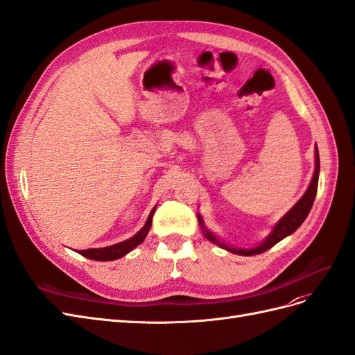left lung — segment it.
<instances>
[{
  "label": "left lung",
  "instance_id": "obj_1",
  "mask_svg": "<svg viewBox=\"0 0 355 355\" xmlns=\"http://www.w3.org/2000/svg\"><path fill=\"white\" fill-rule=\"evenodd\" d=\"M318 174H320V156H318V148L315 147V171H313V177L311 180V184L308 187V190L305 191V195H303L297 204L293 207L287 214L282 217L275 227H273V230L269 234V236L261 242L260 245L254 247V248H232L226 244H223L221 241H218L214 235L211 234V232L205 227L204 225V220H202L200 216H198V220H199V225L202 227V230H204V235L207 239H209L211 242H214V244H217L218 247L225 248L230 252H234V254H238V256H254V254H260V252H265L268 251L269 248H272L275 244H278L279 241L284 239L286 236L291 235L293 232H296L303 221H305V218L308 217L309 211L312 208V204H313V199H315V195H317V189H318Z\"/></svg>",
  "mask_w": 355,
  "mask_h": 355
}]
</instances>
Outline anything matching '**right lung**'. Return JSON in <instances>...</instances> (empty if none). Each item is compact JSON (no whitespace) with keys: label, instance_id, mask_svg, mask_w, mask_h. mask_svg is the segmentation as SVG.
Wrapping results in <instances>:
<instances>
[{"label":"right lung","instance_id":"1","mask_svg":"<svg viewBox=\"0 0 355 355\" xmlns=\"http://www.w3.org/2000/svg\"><path fill=\"white\" fill-rule=\"evenodd\" d=\"M156 211V207L151 209L150 216L146 221L144 227L141 229L137 235H134L132 238H129L123 242H119V244L110 245L105 248H89V250H80L78 254H82L86 259H92V260H98V261H108V260H117L120 257L126 256L129 251H132L137 245H139L143 242L148 234V230L151 227V220H153V214Z\"/></svg>","mask_w":355,"mask_h":355}]
</instances>
